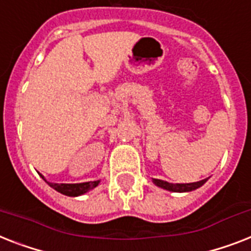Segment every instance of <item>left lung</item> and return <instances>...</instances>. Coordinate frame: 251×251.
I'll return each mask as SVG.
<instances>
[{
    "mask_svg": "<svg viewBox=\"0 0 251 251\" xmlns=\"http://www.w3.org/2000/svg\"><path fill=\"white\" fill-rule=\"evenodd\" d=\"M153 184H156L157 187L162 189H166V191H170V192H191V191H195V189L200 188L201 185H203L207 182V178L203 179V180H200V182L195 183H169L165 182V180H161V179H152Z\"/></svg>",
    "mask_w": 251,
    "mask_h": 251,
    "instance_id": "1",
    "label": "left lung"
}]
</instances>
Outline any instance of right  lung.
<instances>
[{"label":"right lung","instance_id":"1","mask_svg":"<svg viewBox=\"0 0 251 251\" xmlns=\"http://www.w3.org/2000/svg\"><path fill=\"white\" fill-rule=\"evenodd\" d=\"M41 178L44 179L45 182L48 183L51 188H54L55 191H58V192H60L62 195H66V196L71 197H77L81 196V195H85V193L91 191V189H94L99 183H100V180H95V182L75 183V184H68V183H62V184H59V183L48 182V180L45 179L44 175H41Z\"/></svg>","mask_w":251,"mask_h":251}]
</instances>
